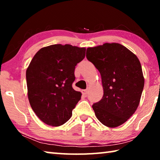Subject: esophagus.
Wrapping results in <instances>:
<instances>
[{
    "instance_id": "esophagus-1",
    "label": "esophagus",
    "mask_w": 160,
    "mask_h": 160,
    "mask_svg": "<svg viewBox=\"0 0 160 160\" xmlns=\"http://www.w3.org/2000/svg\"><path fill=\"white\" fill-rule=\"evenodd\" d=\"M88 89H86V90H82V93L83 95H85V96H86L87 94H88Z\"/></svg>"
}]
</instances>
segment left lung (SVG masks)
Here are the masks:
<instances>
[{
  "label": "left lung",
  "mask_w": 160,
  "mask_h": 160,
  "mask_svg": "<svg viewBox=\"0 0 160 160\" xmlns=\"http://www.w3.org/2000/svg\"><path fill=\"white\" fill-rule=\"evenodd\" d=\"M86 57L101 74L104 90L102 99L92 105L96 117L109 128L121 125L136 111L144 88L138 58L118 43L88 48Z\"/></svg>",
  "instance_id": "8db88e82"
}]
</instances>
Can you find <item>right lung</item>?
I'll use <instances>...</instances> for the list:
<instances>
[{"label": "right lung", "mask_w": 160, "mask_h": 160, "mask_svg": "<svg viewBox=\"0 0 160 160\" xmlns=\"http://www.w3.org/2000/svg\"><path fill=\"white\" fill-rule=\"evenodd\" d=\"M85 48L53 44L35 54L26 71L29 104L46 124L59 126L69 120L81 99L72 84L75 68L85 56Z\"/></svg>", "instance_id": "1"}]
</instances>
